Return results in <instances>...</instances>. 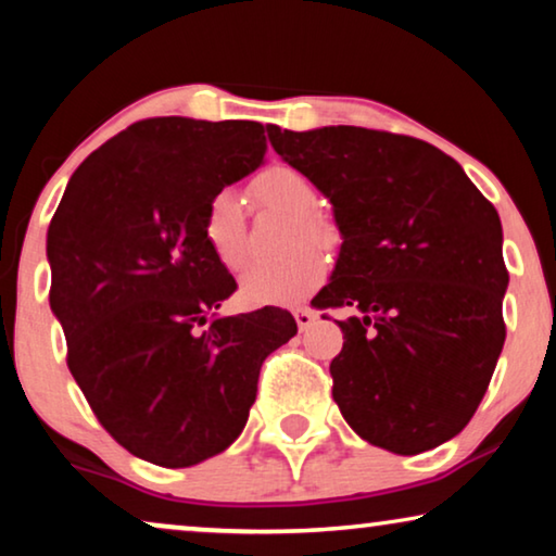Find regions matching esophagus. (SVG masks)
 <instances>
[{
    "instance_id": "obj_1",
    "label": "esophagus",
    "mask_w": 556,
    "mask_h": 556,
    "mask_svg": "<svg viewBox=\"0 0 556 556\" xmlns=\"http://www.w3.org/2000/svg\"><path fill=\"white\" fill-rule=\"evenodd\" d=\"M293 318H295V324H299V329L306 331L308 326H314L316 314H314V311H311V308H295V311H293Z\"/></svg>"
}]
</instances>
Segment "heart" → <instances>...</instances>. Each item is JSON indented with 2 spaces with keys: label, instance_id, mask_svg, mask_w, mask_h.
<instances>
[{
  "label": "heart",
  "instance_id": "1",
  "mask_svg": "<svg viewBox=\"0 0 556 556\" xmlns=\"http://www.w3.org/2000/svg\"><path fill=\"white\" fill-rule=\"evenodd\" d=\"M250 192L261 207L293 215L288 245L295 248L278 263H257L240 280L242 299L253 306H288L306 299L324 283L326 261L306 240L329 245L333 230L318 207V192L306 174L288 164H270L250 181ZM202 235L212 255L227 270H240L248 263V217L242 197L235 189H219L204 204ZM302 248L299 249L298 245Z\"/></svg>",
  "mask_w": 556,
  "mask_h": 556
}]
</instances>
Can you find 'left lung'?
<instances>
[{
	"label": "left lung",
	"instance_id": "obj_1",
	"mask_svg": "<svg viewBox=\"0 0 556 556\" xmlns=\"http://www.w3.org/2000/svg\"><path fill=\"white\" fill-rule=\"evenodd\" d=\"M273 149L333 204L341 242L318 308L339 321L333 402L356 435L415 455L458 435L504 349L501 219L428 141L359 126L268 128Z\"/></svg>",
	"mask_w": 556,
	"mask_h": 556
}]
</instances>
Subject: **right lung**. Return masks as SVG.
Listing matches in <instances>:
<instances>
[{"mask_svg": "<svg viewBox=\"0 0 556 556\" xmlns=\"http://www.w3.org/2000/svg\"><path fill=\"white\" fill-rule=\"evenodd\" d=\"M255 121L147 118L73 174L48 230L50 308L98 422L136 458L187 468L245 428L288 311L217 316L235 278L202 235L204 204L263 164Z\"/></svg>", "mask_w": 556, "mask_h": 556, "instance_id": "1", "label": "right lung"}]
</instances>
